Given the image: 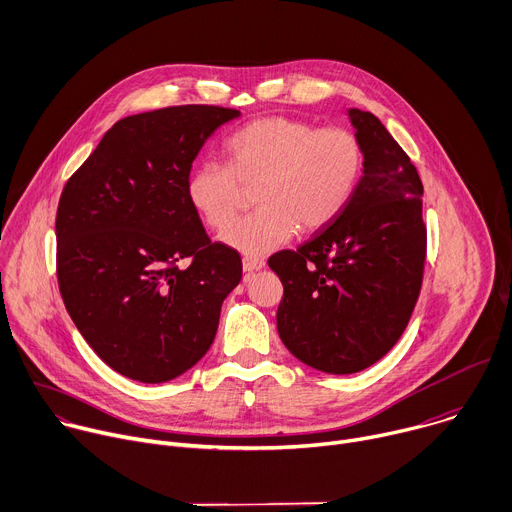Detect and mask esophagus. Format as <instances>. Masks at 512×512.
Segmentation results:
<instances>
[{"instance_id": "esophagus-1", "label": "esophagus", "mask_w": 512, "mask_h": 512, "mask_svg": "<svg viewBox=\"0 0 512 512\" xmlns=\"http://www.w3.org/2000/svg\"><path fill=\"white\" fill-rule=\"evenodd\" d=\"M242 268L244 272H256V270H262L264 268V260L262 258H254V256H244L242 258Z\"/></svg>"}]
</instances>
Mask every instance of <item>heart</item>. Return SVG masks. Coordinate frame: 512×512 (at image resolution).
I'll list each match as a JSON object with an SVG mask.
<instances>
[{"label": "heart", "mask_w": 512, "mask_h": 512, "mask_svg": "<svg viewBox=\"0 0 512 512\" xmlns=\"http://www.w3.org/2000/svg\"><path fill=\"white\" fill-rule=\"evenodd\" d=\"M363 169L365 149L351 129L264 117L226 141V165H197L185 195L203 224L224 232L242 206L244 189L256 186L258 210L234 224L222 242L260 258L296 230L317 232L331 224L357 191Z\"/></svg>", "instance_id": "heart-1"}]
</instances>
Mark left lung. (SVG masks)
<instances>
[{"label":"left lung","mask_w":512,"mask_h":512,"mask_svg":"<svg viewBox=\"0 0 512 512\" xmlns=\"http://www.w3.org/2000/svg\"><path fill=\"white\" fill-rule=\"evenodd\" d=\"M349 119L365 149L357 191L311 240L268 258L284 286L282 343L335 375L367 369L399 341L422 290L428 242L414 163L375 115L351 109Z\"/></svg>","instance_id":"1"}]
</instances>
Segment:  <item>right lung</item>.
Listing matches in <instances>:
<instances>
[{"instance_id":"add662e5","label":"right lung","mask_w":512,"mask_h":512,"mask_svg":"<svg viewBox=\"0 0 512 512\" xmlns=\"http://www.w3.org/2000/svg\"><path fill=\"white\" fill-rule=\"evenodd\" d=\"M236 117L181 105L121 119L62 189L64 306L92 351L129 379L163 383L191 369L242 278L240 254L208 238L185 195L199 149Z\"/></svg>"}]
</instances>
